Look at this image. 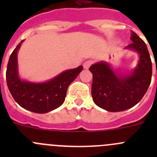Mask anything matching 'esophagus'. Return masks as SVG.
<instances>
[{
    "instance_id": "obj_1",
    "label": "esophagus",
    "mask_w": 157,
    "mask_h": 157,
    "mask_svg": "<svg viewBox=\"0 0 157 157\" xmlns=\"http://www.w3.org/2000/svg\"><path fill=\"white\" fill-rule=\"evenodd\" d=\"M92 63L93 62L91 61V60H87V61H86L85 63H83V67H84L85 69H88Z\"/></svg>"
}]
</instances>
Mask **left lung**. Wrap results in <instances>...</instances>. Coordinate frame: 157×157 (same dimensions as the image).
I'll return each mask as SVG.
<instances>
[{"label":"left lung","instance_id":"1","mask_svg":"<svg viewBox=\"0 0 157 157\" xmlns=\"http://www.w3.org/2000/svg\"><path fill=\"white\" fill-rule=\"evenodd\" d=\"M132 44L124 49L138 55V63L127 73L115 70L109 62L100 61L90 67L93 74L91 94L94 102L109 112H121L139 102L146 93L152 78V61L145 43L132 31Z\"/></svg>","mask_w":157,"mask_h":157}]
</instances>
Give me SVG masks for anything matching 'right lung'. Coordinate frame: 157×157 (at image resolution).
<instances>
[{"label": "right lung", "mask_w": 157, "mask_h": 157, "mask_svg": "<svg viewBox=\"0 0 157 157\" xmlns=\"http://www.w3.org/2000/svg\"><path fill=\"white\" fill-rule=\"evenodd\" d=\"M23 41H20L9 58L6 71L7 85L14 100L22 108L36 113H47L64 102L67 90L82 71L83 67L65 70L41 82L23 79L19 74L18 52Z\"/></svg>", "instance_id": "obj_1"}]
</instances>
